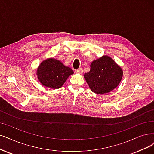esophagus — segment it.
Masks as SVG:
<instances>
[{"instance_id":"1","label":"esophagus","mask_w":154,"mask_h":154,"mask_svg":"<svg viewBox=\"0 0 154 154\" xmlns=\"http://www.w3.org/2000/svg\"><path fill=\"white\" fill-rule=\"evenodd\" d=\"M75 72L77 73H79V74H82L83 73V70L82 68H79V69L75 70Z\"/></svg>"}]
</instances>
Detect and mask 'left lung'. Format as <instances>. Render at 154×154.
Here are the masks:
<instances>
[{
	"instance_id": "1",
	"label": "left lung",
	"mask_w": 154,
	"mask_h": 154,
	"mask_svg": "<svg viewBox=\"0 0 154 154\" xmlns=\"http://www.w3.org/2000/svg\"><path fill=\"white\" fill-rule=\"evenodd\" d=\"M122 68L112 58L103 56L93 61L91 70L84 75L91 90L96 94H105L112 91L121 81Z\"/></svg>"
}]
</instances>
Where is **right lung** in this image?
I'll return each instance as SVG.
<instances>
[{"instance_id":"add662e5","label":"right lung","mask_w":154,"mask_h":154,"mask_svg":"<svg viewBox=\"0 0 154 154\" xmlns=\"http://www.w3.org/2000/svg\"><path fill=\"white\" fill-rule=\"evenodd\" d=\"M73 73L70 68L54 58L43 61L37 70L38 81L43 86L52 89L60 88L67 78Z\"/></svg>"}]
</instances>
